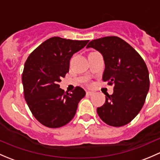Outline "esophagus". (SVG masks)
Wrapping results in <instances>:
<instances>
[{"label": "esophagus", "mask_w": 160, "mask_h": 160, "mask_svg": "<svg viewBox=\"0 0 160 160\" xmlns=\"http://www.w3.org/2000/svg\"><path fill=\"white\" fill-rule=\"evenodd\" d=\"M93 94V92L92 91H87V95H90V96H91V95Z\"/></svg>", "instance_id": "1"}]
</instances>
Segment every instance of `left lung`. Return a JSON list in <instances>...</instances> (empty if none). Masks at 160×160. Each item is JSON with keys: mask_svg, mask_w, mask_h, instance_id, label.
Returning a JSON list of instances; mask_svg holds the SVG:
<instances>
[{"mask_svg": "<svg viewBox=\"0 0 160 160\" xmlns=\"http://www.w3.org/2000/svg\"><path fill=\"white\" fill-rule=\"evenodd\" d=\"M103 55L105 70L103 80L113 86L114 93H106L104 105L97 112L101 120L113 127L132 122L139 113L149 89V76L146 62L128 43L117 36L90 41L87 48Z\"/></svg>", "mask_w": 160, "mask_h": 160, "instance_id": "left-lung-1", "label": "left lung"}]
</instances>
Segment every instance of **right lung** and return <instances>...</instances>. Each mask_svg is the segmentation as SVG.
<instances>
[{
    "label": "right lung",
    "mask_w": 160,
    "mask_h": 160,
    "mask_svg": "<svg viewBox=\"0 0 160 160\" xmlns=\"http://www.w3.org/2000/svg\"><path fill=\"white\" fill-rule=\"evenodd\" d=\"M88 42L52 37L38 46L25 61L22 77L24 97L32 114L44 126L56 128L68 124L86 94L80 87L67 93L58 83L69 72L72 55Z\"/></svg>",
    "instance_id": "right-lung-1"
}]
</instances>
